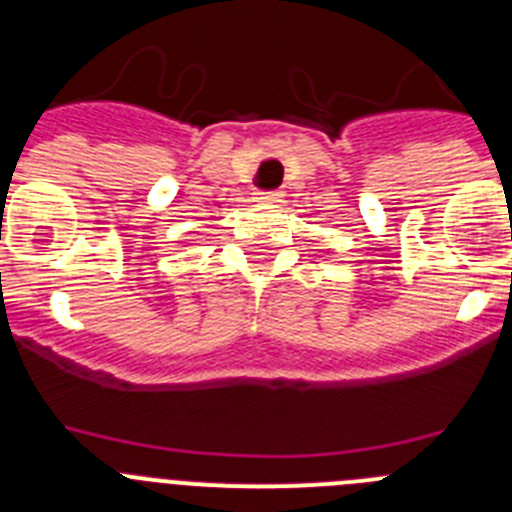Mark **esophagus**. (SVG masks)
<instances>
[{"label": "esophagus", "mask_w": 512, "mask_h": 512, "mask_svg": "<svg viewBox=\"0 0 512 512\" xmlns=\"http://www.w3.org/2000/svg\"><path fill=\"white\" fill-rule=\"evenodd\" d=\"M256 200H259V203H279L281 200V192H276V190H271V192H256Z\"/></svg>", "instance_id": "34e87169"}]
</instances>
